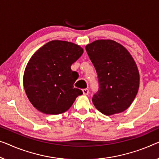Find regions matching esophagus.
<instances>
[{"label":"esophagus","mask_w":159,"mask_h":159,"mask_svg":"<svg viewBox=\"0 0 159 159\" xmlns=\"http://www.w3.org/2000/svg\"><path fill=\"white\" fill-rule=\"evenodd\" d=\"M82 91H83V93H84V95H88L89 93V90L88 89H83Z\"/></svg>","instance_id":"1"}]
</instances>
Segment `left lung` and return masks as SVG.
<instances>
[{
    "label": "left lung",
    "instance_id": "left-lung-1",
    "mask_svg": "<svg viewBox=\"0 0 159 159\" xmlns=\"http://www.w3.org/2000/svg\"><path fill=\"white\" fill-rule=\"evenodd\" d=\"M86 50L98 74L99 89L92 98L95 107L106 116L126 110L138 93L140 80L131 54L112 40H97Z\"/></svg>",
    "mask_w": 159,
    "mask_h": 159
}]
</instances>
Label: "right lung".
Listing matches in <instances>:
<instances>
[{"instance_id":"1","label":"right lung","mask_w":159,"mask_h":159,"mask_svg":"<svg viewBox=\"0 0 159 159\" xmlns=\"http://www.w3.org/2000/svg\"><path fill=\"white\" fill-rule=\"evenodd\" d=\"M83 53L84 49L73 43L56 40L47 43L32 56L24 71L23 86L37 110L60 114L83 94L73 87L79 74L70 68Z\"/></svg>"}]
</instances>
